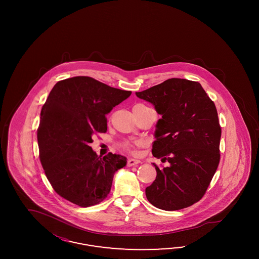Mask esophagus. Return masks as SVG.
Returning a JSON list of instances; mask_svg holds the SVG:
<instances>
[{"instance_id":"obj_1","label":"esophagus","mask_w":259,"mask_h":259,"mask_svg":"<svg viewBox=\"0 0 259 259\" xmlns=\"http://www.w3.org/2000/svg\"><path fill=\"white\" fill-rule=\"evenodd\" d=\"M141 163V160L139 159H135V158H129L127 160V166L128 167H131V166H135V165L139 164Z\"/></svg>"}]
</instances>
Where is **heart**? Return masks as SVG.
Instances as JSON below:
<instances>
[{"label": "heart", "instance_id": "heart-1", "mask_svg": "<svg viewBox=\"0 0 259 259\" xmlns=\"http://www.w3.org/2000/svg\"><path fill=\"white\" fill-rule=\"evenodd\" d=\"M123 147H124V148H125L127 151L131 152V153H134V152H135V150H134L135 144H133V143H130V142H125V143L123 144Z\"/></svg>", "mask_w": 259, "mask_h": 259}]
</instances>
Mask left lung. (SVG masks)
I'll list each match as a JSON object with an SVG mask.
<instances>
[{"label":"left lung","mask_w":259,"mask_h":259,"mask_svg":"<svg viewBox=\"0 0 259 259\" xmlns=\"http://www.w3.org/2000/svg\"><path fill=\"white\" fill-rule=\"evenodd\" d=\"M136 95L161 116L152 153L170 163H153L157 178L145 189L146 197L165 211L187 208L201 199L220 163L221 127L215 105L199 82L185 78H169Z\"/></svg>","instance_id":"left-lung-1"}]
</instances>
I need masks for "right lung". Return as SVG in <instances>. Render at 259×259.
Wrapping results in <instances>:
<instances>
[{
    "label": "right lung",
    "instance_id": "obj_1",
    "mask_svg": "<svg viewBox=\"0 0 259 259\" xmlns=\"http://www.w3.org/2000/svg\"><path fill=\"white\" fill-rule=\"evenodd\" d=\"M131 93L84 76L54 85L40 111L37 138L42 168L59 196L89 207L109 194L126 157H99L89 144L94 134L107 131L106 115Z\"/></svg>",
    "mask_w": 259,
    "mask_h": 259
}]
</instances>
